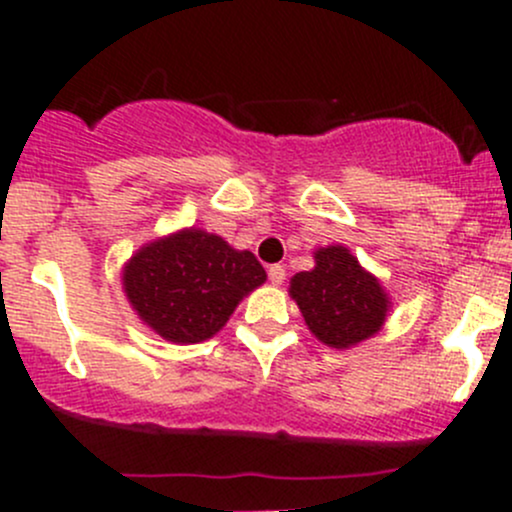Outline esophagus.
I'll list each match as a JSON object with an SVG mask.
<instances>
[{
  "label": "esophagus",
  "mask_w": 512,
  "mask_h": 512,
  "mask_svg": "<svg viewBox=\"0 0 512 512\" xmlns=\"http://www.w3.org/2000/svg\"><path fill=\"white\" fill-rule=\"evenodd\" d=\"M267 275H270L272 285H282V282H285V277H287V272H285V267H282V265H272L270 270H267Z\"/></svg>",
  "instance_id": "1"
}]
</instances>
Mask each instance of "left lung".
I'll use <instances>...</instances> for the list:
<instances>
[{"instance_id": "left-lung-1", "label": "left lung", "mask_w": 512, "mask_h": 512, "mask_svg": "<svg viewBox=\"0 0 512 512\" xmlns=\"http://www.w3.org/2000/svg\"><path fill=\"white\" fill-rule=\"evenodd\" d=\"M309 332L332 349H349L374 337L389 314V294L342 245L319 247L314 267L289 282Z\"/></svg>"}]
</instances>
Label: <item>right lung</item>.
I'll use <instances>...</instances> for the list:
<instances>
[{
    "mask_svg": "<svg viewBox=\"0 0 512 512\" xmlns=\"http://www.w3.org/2000/svg\"><path fill=\"white\" fill-rule=\"evenodd\" d=\"M121 280L143 324L165 342L198 344L215 337L267 275L250 250L185 227L143 245L126 262Z\"/></svg>",
    "mask_w": 512,
    "mask_h": 512,
    "instance_id": "right-lung-1",
    "label": "right lung"
}]
</instances>
